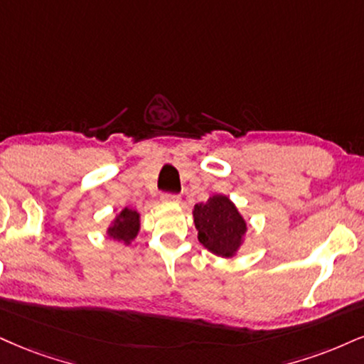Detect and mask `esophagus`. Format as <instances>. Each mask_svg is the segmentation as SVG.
Returning <instances> with one entry per match:
<instances>
[{
  "label": "esophagus",
  "instance_id": "obj_1",
  "mask_svg": "<svg viewBox=\"0 0 364 364\" xmlns=\"http://www.w3.org/2000/svg\"><path fill=\"white\" fill-rule=\"evenodd\" d=\"M161 200H164V203L178 204V203H181V196H178V194H164V196H161Z\"/></svg>",
  "mask_w": 364,
  "mask_h": 364
}]
</instances>
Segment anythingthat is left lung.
Instances as JSON below:
<instances>
[{
  "label": "left lung",
  "mask_w": 364,
  "mask_h": 364,
  "mask_svg": "<svg viewBox=\"0 0 364 364\" xmlns=\"http://www.w3.org/2000/svg\"><path fill=\"white\" fill-rule=\"evenodd\" d=\"M197 237L210 253L223 258H232L243 245L246 221L231 203L230 197L216 194L208 203L194 205Z\"/></svg>",
  "instance_id": "8db88e82"
}]
</instances>
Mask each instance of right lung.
Wrapping results in <instances>:
<instances>
[{"label": "right lung", "instance_id": "1", "mask_svg": "<svg viewBox=\"0 0 364 364\" xmlns=\"http://www.w3.org/2000/svg\"><path fill=\"white\" fill-rule=\"evenodd\" d=\"M138 231H140V213L124 208L107 228V236L113 237L114 241H123L124 245H129L136 237Z\"/></svg>", "mask_w": 364, "mask_h": 364}]
</instances>
